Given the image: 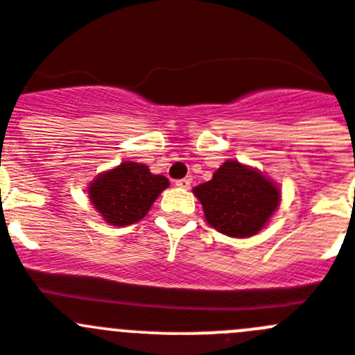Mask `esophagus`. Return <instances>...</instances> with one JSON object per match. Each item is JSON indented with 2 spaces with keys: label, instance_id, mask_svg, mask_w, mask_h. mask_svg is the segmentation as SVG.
Masks as SVG:
<instances>
[{
  "label": "esophagus",
  "instance_id": "obj_1",
  "mask_svg": "<svg viewBox=\"0 0 355 355\" xmlns=\"http://www.w3.org/2000/svg\"><path fill=\"white\" fill-rule=\"evenodd\" d=\"M190 184H191L190 178H183V180L175 181V187L183 188V190H188V188H190Z\"/></svg>",
  "mask_w": 355,
  "mask_h": 355
}]
</instances>
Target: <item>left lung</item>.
I'll return each mask as SVG.
<instances>
[{
  "label": "left lung",
  "mask_w": 355,
  "mask_h": 355,
  "mask_svg": "<svg viewBox=\"0 0 355 355\" xmlns=\"http://www.w3.org/2000/svg\"><path fill=\"white\" fill-rule=\"evenodd\" d=\"M193 193L202 204L206 222L230 237L260 232L282 199L275 181L236 160H227Z\"/></svg>",
  "instance_id": "1"
}]
</instances>
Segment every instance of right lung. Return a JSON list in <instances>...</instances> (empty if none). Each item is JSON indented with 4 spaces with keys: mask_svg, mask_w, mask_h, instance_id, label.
Masks as SVG:
<instances>
[{
    "mask_svg": "<svg viewBox=\"0 0 355 355\" xmlns=\"http://www.w3.org/2000/svg\"><path fill=\"white\" fill-rule=\"evenodd\" d=\"M167 187V178L151 174L148 165L123 162L91 181L87 195L107 223L125 227L142 220Z\"/></svg>",
    "mask_w": 355,
    "mask_h": 355,
    "instance_id": "add662e5",
    "label": "right lung"
}]
</instances>
